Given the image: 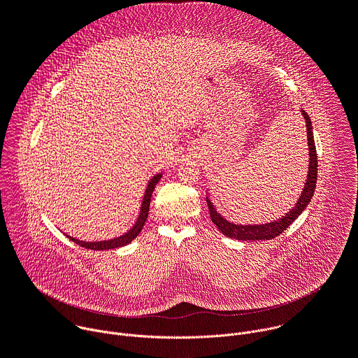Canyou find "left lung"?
<instances>
[{
	"label": "left lung",
	"mask_w": 358,
	"mask_h": 358,
	"mask_svg": "<svg viewBox=\"0 0 358 358\" xmlns=\"http://www.w3.org/2000/svg\"><path fill=\"white\" fill-rule=\"evenodd\" d=\"M301 116L306 120V131H308V145H309V169H308V180L304 182L303 191L296 201L292 210L285 214L282 218L272 221V222H265V224H235L228 220H225L214 207L213 201L210 199V194L207 192V203H208V210L213 222L217 225V228L227 235L228 238H234L238 241H269L278 235H280L303 211L308 207V203L312 201L315 188H316V181H317V155H316V145H315V138H313V127H312V120L309 115L306 113L303 109H300Z\"/></svg>",
	"instance_id": "left-lung-1"
}]
</instances>
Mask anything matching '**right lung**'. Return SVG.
<instances>
[{"label": "right lung", "mask_w": 358, "mask_h": 358, "mask_svg": "<svg viewBox=\"0 0 358 358\" xmlns=\"http://www.w3.org/2000/svg\"><path fill=\"white\" fill-rule=\"evenodd\" d=\"M163 177V173H157L156 176H152L147 185H145V189H144V195H143V199H141V206H140V213H138V217L134 222V225L127 231L124 232L123 235L120 236H116V238H112V239H106V241H80L78 238H73L71 235H66L72 242L78 243L79 246L82 248H86V249H93V250H109V249H115V248H122V246H126L127 243H130L133 239H136L138 236V234L141 232L144 224H145V220H147V215H148V208H150V199H151V194L152 191H155V187L157 185V182L162 180Z\"/></svg>", "instance_id": "1"}]
</instances>
